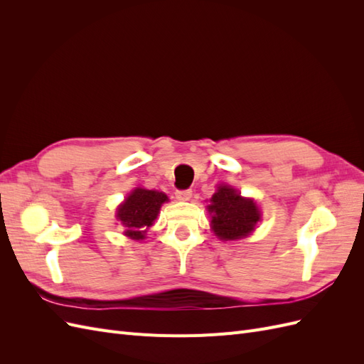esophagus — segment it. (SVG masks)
<instances>
[{"instance_id":"obj_1","label":"esophagus","mask_w":364,"mask_h":364,"mask_svg":"<svg viewBox=\"0 0 364 364\" xmlns=\"http://www.w3.org/2000/svg\"><path fill=\"white\" fill-rule=\"evenodd\" d=\"M191 196H193V191H191V190H178V191H176V199L182 200V202L190 200Z\"/></svg>"}]
</instances>
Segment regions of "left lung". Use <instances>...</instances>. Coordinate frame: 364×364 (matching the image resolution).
Instances as JSON below:
<instances>
[{"mask_svg": "<svg viewBox=\"0 0 364 364\" xmlns=\"http://www.w3.org/2000/svg\"><path fill=\"white\" fill-rule=\"evenodd\" d=\"M208 211L213 214L211 225L220 240L243 238L259 222L257 205L250 199H243L230 186H220L211 197Z\"/></svg>", "mask_w": 364, "mask_h": 364, "instance_id": "8db88e82", "label": "left lung"}]
</instances>
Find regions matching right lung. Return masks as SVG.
<instances>
[{
	"instance_id": "1",
	"label": "right lung",
	"mask_w": 364,
	"mask_h": 364,
	"mask_svg": "<svg viewBox=\"0 0 364 364\" xmlns=\"http://www.w3.org/2000/svg\"><path fill=\"white\" fill-rule=\"evenodd\" d=\"M168 197L159 191L136 188L132 191L126 202L118 208L117 217L126 226V235L134 240H142L147 229L158 217L159 208Z\"/></svg>"
}]
</instances>
